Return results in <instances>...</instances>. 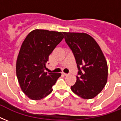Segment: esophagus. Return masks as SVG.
I'll return each mask as SVG.
<instances>
[{
  "label": "esophagus",
  "instance_id": "1",
  "mask_svg": "<svg viewBox=\"0 0 121 121\" xmlns=\"http://www.w3.org/2000/svg\"><path fill=\"white\" fill-rule=\"evenodd\" d=\"M62 75H65V76H66V75H68V73H64V72H63Z\"/></svg>",
  "mask_w": 121,
  "mask_h": 121
}]
</instances>
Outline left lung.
<instances>
[{
    "mask_svg": "<svg viewBox=\"0 0 121 121\" xmlns=\"http://www.w3.org/2000/svg\"><path fill=\"white\" fill-rule=\"evenodd\" d=\"M63 34L78 69V77L71 90L82 99H93L103 90L107 82L108 67L103 52L97 41L86 33Z\"/></svg>",
    "mask_w": 121,
    "mask_h": 121,
    "instance_id": "left-lung-1",
    "label": "left lung"
}]
</instances>
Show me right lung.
Wrapping results in <instances>:
<instances>
[{
    "instance_id": "add662e5",
    "label": "right lung",
    "mask_w": 121,
    "mask_h": 121,
    "mask_svg": "<svg viewBox=\"0 0 121 121\" xmlns=\"http://www.w3.org/2000/svg\"><path fill=\"white\" fill-rule=\"evenodd\" d=\"M64 38L62 32L35 29L22 43L16 61V75L22 92L41 100L53 91L61 73L44 72L49 55Z\"/></svg>"
}]
</instances>
